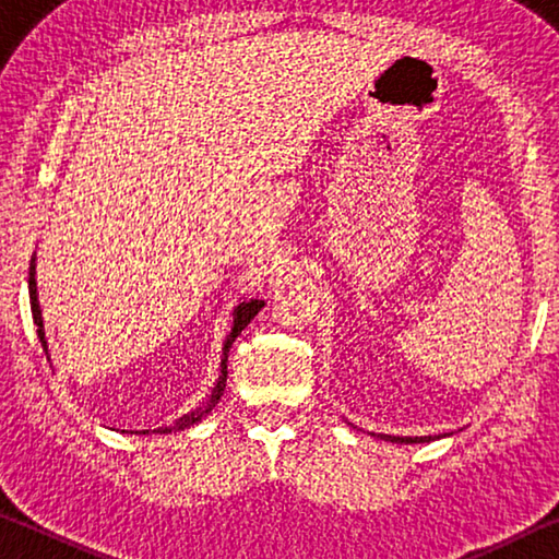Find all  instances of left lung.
<instances>
[{
  "mask_svg": "<svg viewBox=\"0 0 559 559\" xmlns=\"http://www.w3.org/2000/svg\"><path fill=\"white\" fill-rule=\"evenodd\" d=\"M372 437L382 441H392V443H429L433 439H441V437H392V433H372Z\"/></svg>",
  "mask_w": 559,
  "mask_h": 559,
  "instance_id": "obj_1",
  "label": "left lung"
}]
</instances>
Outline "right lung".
Wrapping results in <instances>:
<instances>
[{
    "instance_id": "right-lung-1",
    "label": "right lung",
    "mask_w": 559,
    "mask_h": 559,
    "mask_svg": "<svg viewBox=\"0 0 559 559\" xmlns=\"http://www.w3.org/2000/svg\"><path fill=\"white\" fill-rule=\"evenodd\" d=\"M36 257L32 259V269H29V298H32V316H34V325L39 328L36 330V335H39L41 340V347L46 357H49V345H46V335H44V318H41V306H39V290H36ZM263 308V300L259 298H251V300H241L239 306L234 308V325H231V333L226 335L224 340V347H222V365H219V380H216L214 390L210 394V400H206L202 406H197L194 412H189L185 416H179V419L173 424V427H159L155 429V433H173V431H179V429H187V427H194L197 421H202L206 414H210L216 402L222 400V394L226 390V359H229V347L236 337L241 335V330L251 323V318L259 313V310ZM132 433V431H130ZM135 433H150L147 429L145 431H135Z\"/></svg>"
}]
</instances>
